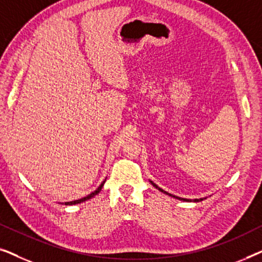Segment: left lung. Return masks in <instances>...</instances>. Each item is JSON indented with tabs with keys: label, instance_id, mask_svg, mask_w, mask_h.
Masks as SVG:
<instances>
[{
	"label": "left lung",
	"instance_id": "left-lung-1",
	"mask_svg": "<svg viewBox=\"0 0 262 262\" xmlns=\"http://www.w3.org/2000/svg\"><path fill=\"white\" fill-rule=\"evenodd\" d=\"M151 184H152V185H154V186H155V187H156V188H159V189H160V191H161V192H163V193H166V194H169V195H170V196H174V198H178V199H181V200H187V202H188V199H184V198H179V196H175V195H173V194H170V193H168V192H164V191H163V189H162V188H160V187H157V186H156V185H155V184H154V182H151ZM200 200H203V199H200ZM194 202H199V199H194Z\"/></svg>",
	"mask_w": 262,
	"mask_h": 262
}]
</instances>
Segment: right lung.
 <instances>
[{
	"label": "right lung",
	"mask_w": 262,
	"mask_h": 262,
	"mask_svg": "<svg viewBox=\"0 0 262 262\" xmlns=\"http://www.w3.org/2000/svg\"><path fill=\"white\" fill-rule=\"evenodd\" d=\"M105 181H106V180H105ZM105 181H103V182H102V184H101V185H100V186H99V187H98V188H96L94 192H93V193H91V194H89V195H87V196H84V198H81V199H78V200H74V202H67V203H64V204H66V205H73V204H78V203H82V202H84V200H88V199H91V198H93V196H94V195H96V194H98V193H99L100 191H101V188H102V186H103V184H105Z\"/></svg>",
	"instance_id": "add662e5"
}]
</instances>
